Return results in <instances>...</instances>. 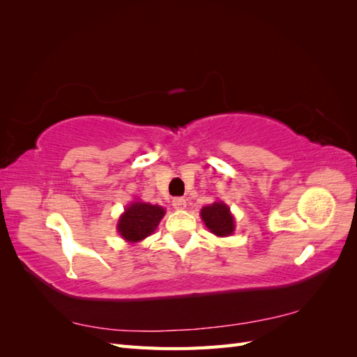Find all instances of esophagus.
<instances>
[{"label": "esophagus", "mask_w": 357, "mask_h": 357, "mask_svg": "<svg viewBox=\"0 0 357 357\" xmlns=\"http://www.w3.org/2000/svg\"><path fill=\"white\" fill-rule=\"evenodd\" d=\"M172 207L176 210H185L186 208V199L185 198H174L172 199Z\"/></svg>", "instance_id": "34e87169"}]
</instances>
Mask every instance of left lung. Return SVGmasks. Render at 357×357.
Here are the masks:
<instances>
[{
  "label": "left lung",
  "mask_w": 357,
  "mask_h": 357,
  "mask_svg": "<svg viewBox=\"0 0 357 357\" xmlns=\"http://www.w3.org/2000/svg\"><path fill=\"white\" fill-rule=\"evenodd\" d=\"M201 218L205 226L218 236H228L235 231V222L229 207L222 201L204 207L201 210Z\"/></svg>",
  "instance_id": "left-lung-1"
}]
</instances>
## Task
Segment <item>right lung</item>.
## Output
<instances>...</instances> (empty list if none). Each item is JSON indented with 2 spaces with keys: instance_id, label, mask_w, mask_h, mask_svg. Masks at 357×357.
<instances>
[{
  "instance_id": "add662e5",
  "label": "right lung",
  "mask_w": 357,
  "mask_h": 357,
  "mask_svg": "<svg viewBox=\"0 0 357 357\" xmlns=\"http://www.w3.org/2000/svg\"><path fill=\"white\" fill-rule=\"evenodd\" d=\"M164 214L159 205L132 202L119 219L117 231L128 243H138L155 232Z\"/></svg>"
}]
</instances>
